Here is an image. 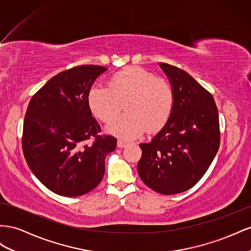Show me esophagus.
I'll return each instance as SVG.
<instances>
[{"mask_svg": "<svg viewBox=\"0 0 251 251\" xmlns=\"http://www.w3.org/2000/svg\"><path fill=\"white\" fill-rule=\"evenodd\" d=\"M128 145V142L123 141V140H118V147L120 148H124Z\"/></svg>", "mask_w": 251, "mask_h": 251, "instance_id": "1", "label": "esophagus"}]
</instances>
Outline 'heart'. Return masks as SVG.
<instances>
[{
  "instance_id": "b5f03b06",
  "label": "heart",
  "mask_w": 251,
  "mask_h": 251,
  "mask_svg": "<svg viewBox=\"0 0 251 251\" xmlns=\"http://www.w3.org/2000/svg\"><path fill=\"white\" fill-rule=\"evenodd\" d=\"M126 102V112L107 125L110 133L132 139L152 132L166 124L175 104L171 84L139 66H129L113 75L108 87L96 85L88 92V105L94 116L108 122Z\"/></svg>"
}]
</instances>
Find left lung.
<instances>
[{
    "label": "left lung",
    "mask_w": 251,
    "mask_h": 251,
    "mask_svg": "<svg viewBox=\"0 0 251 251\" xmlns=\"http://www.w3.org/2000/svg\"><path fill=\"white\" fill-rule=\"evenodd\" d=\"M160 66L174 88V109L161 131L140 144L138 173L149 188L169 196L190 189L205 175L220 147V123L208 90L183 69Z\"/></svg>",
    "instance_id": "obj_1"
}]
</instances>
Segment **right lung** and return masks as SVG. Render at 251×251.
<instances>
[{
  "label": "right lung",
  "mask_w": 251,
  "mask_h": 251,
  "mask_svg": "<svg viewBox=\"0 0 251 251\" xmlns=\"http://www.w3.org/2000/svg\"><path fill=\"white\" fill-rule=\"evenodd\" d=\"M107 68L82 65L54 75L27 107L22 148L40 182L63 197L95 189L105 174V157L117 146L112 135H100L88 92ZM92 140L89 142V140Z\"/></svg>",
  "instance_id": "right-lung-1"
}]
</instances>
